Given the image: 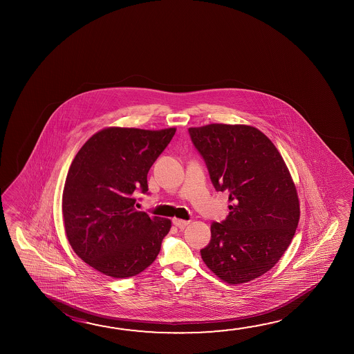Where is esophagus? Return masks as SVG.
<instances>
[{
    "label": "esophagus",
    "instance_id": "esophagus-1",
    "mask_svg": "<svg viewBox=\"0 0 354 354\" xmlns=\"http://www.w3.org/2000/svg\"><path fill=\"white\" fill-rule=\"evenodd\" d=\"M189 223H190V221L179 220V218H174L173 220V225L178 227V228H185Z\"/></svg>",
    "mask_w": 354,
    "mask_h": 354
}]
</instances>
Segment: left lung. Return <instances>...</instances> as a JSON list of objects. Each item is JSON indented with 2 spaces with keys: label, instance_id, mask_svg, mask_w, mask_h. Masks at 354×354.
I'll list each match as a JSON object with an SVG mask.
<instances>
[{
  "label": "left lung",
  "instance_id": "8db88e82",
  "mask_svg": "<svg viewBox=\"0 0 354 354\" xmlns=\"http://www.w3.org/2000/svg\"><path fill=\"white\" fill-rule=\"evenodd\" d=\"M216 192L232 205L222 222L211 223L203 261L228 284H242L270 270L295 234L300 218L296 187L275 145L243 124L189 128Z\"/></svg>",
  "mask_w": 354,
  "mask_h": 354
}]
</instances>
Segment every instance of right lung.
<instances>
[{
    "label": "right lung",
    "mask_w": 354,
    "mask_h": 354,
    "mask_svg": "<svg viewBox=\"0 0 354 354\" xmlns=\"http://www.w3.org/2000/svg\"><path fill=\"white\" fill-rule=\"evenodd\" d=\"M175 128H107L93 134L70 165L63 192L65 232L76 254L112 278L134 277L156 261L168 218L134 207L147 175Z\"/></svg>",
    "instance_id": "1"
}]
</instances>
